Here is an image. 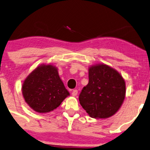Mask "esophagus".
Listing matches in <instances>:
<instances>
[{
  "label": "esophagus",
  "mask_w": 150,
  "mask_h": 150,
  "mask_svg": "<svg viewBox=\"0 0 150 150\" xmlns=\"http://www.w3.org/2000/svg\"><path fill=\"white\" fill-rule=\"evenodd\" d=\"M72 95H73V96H74V97H75V96H77V90H73V92H72Z\"/></svg>",
  "instance_id": "1"
}]
</instances>
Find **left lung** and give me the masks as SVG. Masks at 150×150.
<instances>
[{
	"label": "left lung",
	"mask_w": 150,
	"mask_h": 150,
	"mask_svg": "<svg viewBox=\"0 0 150 150\" xmlns=\"http://www.w3.org/2000/svg\"><path fill=\"white\" fill-rule=\"evenodd\" d=\"M88 83L79 94V100L93 118H108L117 113L126 94L125 81L116 70L105 64L88 68Z\"/></svg>",
	"instance_id": "8db88e82"
}]
</instances>
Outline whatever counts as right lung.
<instances>
[{
  "instance_id": "right-lung-1",
  "label": "right lung",
  "mask_w": 150,
  "mask_h": 150,
  "mask_svg": "<svg viewBox=\"0 0 150 150\" xmlns=\"http://www.w3.org/2000/svg\"><path fill=\"white\" fill-rule=\"evenodd\" d=\"M22 94L26 103L38 113H48L70 96L52 64H41L25 79Z\"/></svg>"
}]
</instances>
